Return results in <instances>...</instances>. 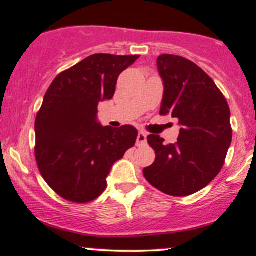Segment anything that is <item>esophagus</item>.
<instances>
[{
  "mask_svg": "<svg viewBox=\"0 0 256 256\" xmlns=\"http://www.w3.org/2000/svg\"><path fill=\"white\" fill-rule=\"evenodd\" d=\"M146 132L140 131V132H138L136 144H137V146H146Z\"/></svg>",
  "mask_w": 256,
  "mask_h": 256,
  "instance_id": "34e87169",
  "label": "esophagus"
}]
</instances>
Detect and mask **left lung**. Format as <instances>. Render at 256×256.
Listing matches in <instances>:
<instances>
[{"label": "left lung", "instance_id": "left-lung-1", "mask_svg": "<svg viewBox=\"0 0 256 256\" xmlns=\"http://www.w3.org/2000/svg\"><path fill=\"white\" fill-rule=\"evenodd\" d=\"M156 64L165 85L160 116L171 114L182 128L174 144L149 134L155 161L143 174L161 192L183 198L207 186L224 166L232 140L230 108L213 79L192 61L162 54Z\"/></svg>", "mask_w": 256, "mask_h": 256}]
</instances>
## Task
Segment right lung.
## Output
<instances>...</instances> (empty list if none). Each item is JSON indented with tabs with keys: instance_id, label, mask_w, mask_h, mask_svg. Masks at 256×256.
<instances>
[{
	"instance_id": "obj_1",
	"label": "right lung",
	"mask_w": 256,
	"mask_h": 256,
	"mask_svg": "<svg viewBox=\"0 0 256 256\" xmlns=\"http://www.w3.org/2000/svg\"><path fill=\"white\" fill-rule=\"evenodd\" d=\"M140 55L94 54L61 72L38 110L34 156L40 174L58 196L88 204L107 188L114 162L136 143L134 126L96 122L98 102L110 100L119 74Z\"/></svg>"
}]
</instances>
